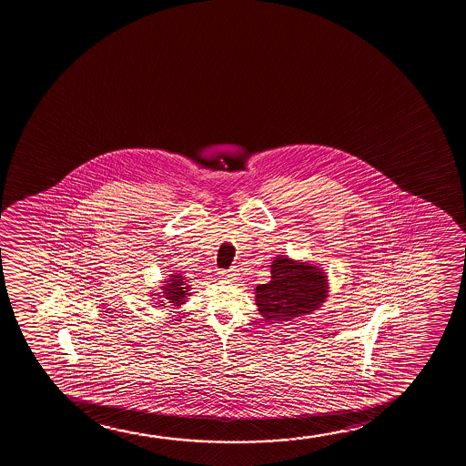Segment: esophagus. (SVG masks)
I'll return each mask as SVG.
<instances>
[{"mask_svg":"<svg viewBox=\"0 0 466 466\" xmlns=\"http://www.w3.org/2000/svg\"><path fill=\"white\" fill-rule=\"evenodd\" d=\"M221 274V277L223 279H226V280H237L238 279V270L237 268H229V270H221L219 272Z\"/></svg>","mask_w":466,"mask_h":466,"instance_id":"34e87169","label":"esophagus"}]
</instances>
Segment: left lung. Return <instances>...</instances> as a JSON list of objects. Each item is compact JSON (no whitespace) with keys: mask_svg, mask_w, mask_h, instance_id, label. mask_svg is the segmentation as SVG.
Wrapping results in <instances>:
<instances>
[{"mask_svg":"<svg viewBox=\"0 0 466 466\" xmlns=\"http://www.w3.org/2000/svg\"><path fill=\"white\" fill-rule=\"evenodd\" d=\"M270 268V281L256 288L258 310L268 323L289 321L321 306L328 280L319 268L285 256L277 258Z\"/></svg>","mask_w":466,"mask_h":466,"instance_id":"obj_1","label":"left lung"}]
</instances>
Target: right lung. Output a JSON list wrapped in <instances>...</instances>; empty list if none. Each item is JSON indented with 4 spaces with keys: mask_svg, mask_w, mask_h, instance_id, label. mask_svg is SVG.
<instances>
[{
    "mask_svg": "<svg viewBox=\"0 0 466 466\" xmlns=\"http://www.w3.org/2000/svg\"><path fill=\"white\" fill-rule=\"evenodd\" d=\"M170 283H167V287H162L164 289V299L167 302H170L172 306H179L185 302L186 294H187V287H185L186 283L183 281L181 275H170ZM162 298V296H160ZM163 302V300H160ZM166 303L160 304V306H166Z\"/></svg>",
    "mask_w": 466,
    "mask_h": 466,
    "instance_id": "obj_1",
    "label": "right lung"
}]
</instances>
